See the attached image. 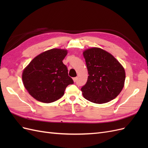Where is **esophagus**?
<instances>
[{
	"label": "esophagus",
	"mask_w": 148,
	"mask_h": 148,
	"mask_svg": "<svg viewBox=\"0 0 148 148\" xmlns=\"http://www.w3.org/2000/svg\"><path fill=\"white\" fill-rule=\"evenodd\" d=\"M73 82H77V77H75V78H73Z\"/></svg>",
	"instance_id": "1"
}]
</instances>
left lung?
<instances>
[{
	"instance_id": "8db88e82",
	"label": "left lung",
	"mask_w": 148,
	"mask_h": 148,
	"mask_svg": "<svg viewBox=\"0 0 148 148\" xmlns=\"http://www.w3.org/2000/svg\"><path fill=\"white\" fill-rule=\"evenodd\" d=\"M88 72L86 83L81 88L88 101L103 104L117 97L124 86L125 72L122 65L110 53L92 47L83 52Z\"/></svg>"
}]
</instances>
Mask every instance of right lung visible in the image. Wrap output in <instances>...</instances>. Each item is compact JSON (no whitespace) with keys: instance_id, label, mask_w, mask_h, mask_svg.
Returning a JSON list of instances; mask_svg holds the SVG:
<instances>
[{"instance_id":"obj_1","label":"right lung","mask_w":148,"mask_h":148,"mask_svg":"<svg viewBox=\"0 0 148 148\" xmlns=\"http://www.w3.org/2000/svg\"><path fill=\"white\" fill-rule=\"evenodd\" d=\"M66 54L65 49H50L34 58L24 69V86L34 99L44 103L54 102L63 96L68 85L73 83L62 62Z\"/></svg>"}]
</instances>
